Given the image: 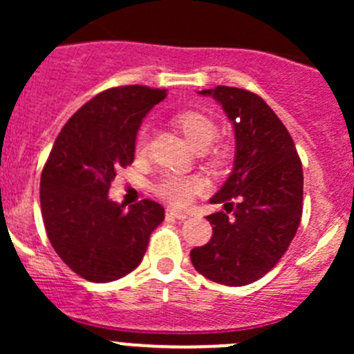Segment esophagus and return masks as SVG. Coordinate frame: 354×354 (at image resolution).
<instances>
[{
  "instance_id": "1",
  "label": "esophagus",
  "mask_w": 354,
  "mask_h": 354,
  "mask_svg": "<svg viewBox=\"0 0 354 354\" xmlns=\"http://www.w3.org/2000/svg\"><path fill=\"white\" fill-rule=\"evenodd\" d=\"M166 217L167 219H180V221H185L188 217L187 212H181V210H176L173 209V207H167L166 209Z\"/></svg>"
}]
</instances>
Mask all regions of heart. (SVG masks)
Wrapping results in <instances>:
<instances>
[{
    "label": "heart",
    "instance_id": "heart-1",
    "mask_svg": "<svg viewBox=\"0 0 354 354\" xmlns=\"http://www.w3.org/2000/svg\"><path fill=\"white\" fill-rule=\"evenodd\" d=\"M173 121L180 128L181 133L187 137V140L197 149H203L212 144L214 138L217 137V131H219L214 118L202 113V111H180V113L174 114ZM147 130L142 128L137 135V140H135V152L138 156H144L147 152ZM205 156L212 164H223L227 159V156H230V149L223 144L212 145V147L207 149ZM202 190L203 183L200 178L181 176V174H164L154 187L157 197L178 207L188 205L194 200L195 195L200 194Z\"/></svg>",
    "mask_w": 354,
    "mask_h": 354
}]
</instances>
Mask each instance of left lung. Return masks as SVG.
Returning <instances> with one entry per match:
<instances>
[{"label": "left lung", "mask_w": 354, "mask_h": 354, "mask_svg": "<svg viewBox=\"0 0 354 354\" xmlns=\"http://www.w3.org/2000/svg\"><path fill=\"white\" fill-rule=\"evenodd\" d=\"M198 94L223 106L233 123L236 154L233 173L210 198L224 203L226 212L207 216L212 238L192 250L190 259L214 283L246 286L266 276L295 238L303 210L301 160L283 121L260 95L226 85Z\"/></svg>", "instance_id": "1"}]
</instances>
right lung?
Here are the masks:
<instances>
[{"label":"right lung","mask_w":354,"mask_h":354,"mask_svg":"<svg viewBox=\"0 0 354 354\" xmlns=\"http://www.w3.org/2000/svg\"><path fill=\"white\" fill-rule=\"evenodd\" d=\"M166 88L124 85L85 102L59 131L41 174L46 233L59 259L91 283H111L138 267L164 209L144 198L124 210L111 181L133 162L142 120Z\"/></svg>","instance_id":"add662e5"}]
</instances>
